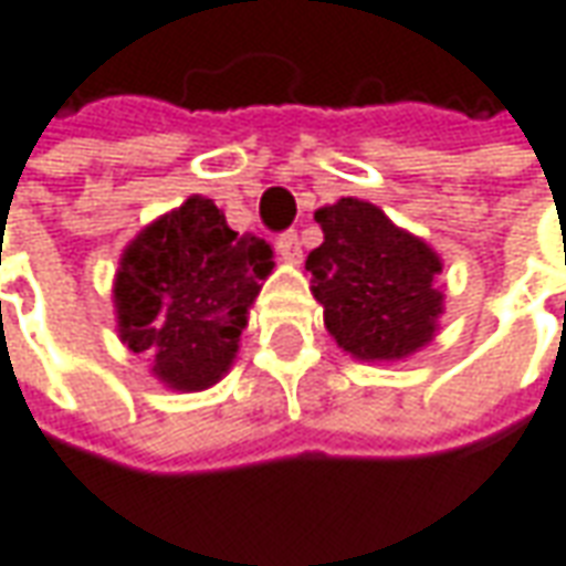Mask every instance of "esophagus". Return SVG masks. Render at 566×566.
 Masks as SVG:
<instances>
[{"label":"esophagus","mask_w":566,"mask_h":566,"mask_svg":"<svg viewBox=\"0 0 566 566\" xmlns=\"http://www.w3.org/2000/svg\"><path fill=\"white\" fill-rule=\"evenodd\" d=\"M276 255L283 258L286 264H298L302 261V242H298L295 230H286V233L276 237Z\"/></svg>","instance_id":"esophagus-1"}]
</instances>
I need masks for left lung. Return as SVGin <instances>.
Returning a JSON list of instances; mask_svg holds the SVG:
<instances>
[{"mask_svg": "<svg viewBox=\"0 0 566 566\" xmlns=\"http://www.w3.org/2000/svg\"><path fill=\"white\" fill-rule=\"evenodd\" d=\"M324 242L305 261L336 345L361 361H398L436 336L442 261L377 205L339 199L317 208Z\"/></svg>", "mask_w": 566, "mask_h": 566, "instance_id": "1", "label": "left lung"}]
</instances>
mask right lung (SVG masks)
I'll use <instances>...</instances> for the list:
<instances>
[{"instance_id": "right-lung-1", "label": "right lung", "mask_w": 566, "mask_h": 566, "mask_svg": "<svg viewBox=\"0 0 566 566\" xmlns=\"http://www.w3.org/2000/svg\"><path fill=\"white\" fill-rule=\"evenodd\" d=\"M271 271L274 252L264 239L230 230L218 205L189 196L124 249L115 274L117 333L130 352L149 355L165 386L208 389L237 358L249 308Z\"/></svg>"}]
</instances>
